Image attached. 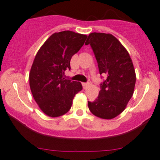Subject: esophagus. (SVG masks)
Returning a JSON list of instances; mask_svg holds the SVG:
<instances>
[{
	"label": "esophagus",
	"instance_id": "1",
	"mask_svg": "<svg viewBox=\"0 0 160 160\" xmlns=\"http://www.w3.org/2000/svg\"><path fill=\"white\" fill-rule=\"evenodd\" d=\"M88 85H89V83H88V82H83V83H82V86H83L84 88H86L87 86H88Z\"/></svg>",
	"mask_w": 160,
	"mask_h": 160
}]
</instances>
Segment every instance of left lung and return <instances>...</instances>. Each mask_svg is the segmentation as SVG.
<instances>
[{"label":"left lung","mask_w":160,"mask_h":160,"mask_svg":"<svg viewBox=\"0 0 160 160\" xmlns=\"http://www.w3.org/2000/svg\"><path fill=\"white\" fill-rule=\"evenodd\" d=\"M89 44L96 57L100 75L107 79L100 84L99 96L88 102L92 114L102 119H113L122 113L132 97L136 75L131 57L116 37L111 34L90 33Z\"/></svg>","instance_id":"left-lung-1"}]
</instances>
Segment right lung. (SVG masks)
Listing matches in <instances>:
<instances>
[{"instance_id":"add662e5","label":"right lung","mask_w":160,"mask_h":160,"mask_svg":"<svg viewBox=\"0 0 160 160\" xmlns=\"http://www.w3.org/2000/svg\"><path fill=\"white\" fill-rule=\"evenodd\" d=\"M86 38V35L72 31L55 32L36 53L30 71L29 85L35 101L47 116L65 114L75 94L82 89L81 82L65 79L64 72L71 69V59Z\"/></svg>"}]
</instances>
